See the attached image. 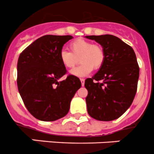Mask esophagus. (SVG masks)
I'll return each mask as SVG.
<instances>
[{
	"mask_svg": "<svg viewBox=\"0 0 154 154\" xmlns=\"http://www.w3.org/2000/svg\"><path fill=\"white\" fill-rule=\"evenodd\" d=\"M80 81H81V82H82V86H84V85H85L84 79H80Z\"/></svg>",
	"mask_w": 154,
	"mask_h": 154,
	"instance_id": "obj_1",
	"label": "esophagus"
}]
</instances>
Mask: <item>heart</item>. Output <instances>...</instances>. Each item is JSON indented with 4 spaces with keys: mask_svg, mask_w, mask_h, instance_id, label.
<instances>
[{
    "mask_svg": "<svg viewBox=\"0 0 154 154\" xmlns=\"http://www.w3.org/2000/svg\"><path fill=\"white\" fill-rule=\"evenodd\" d=\"M69 49L71 52L61 50L60 59L63 66L68 69H73L80 60L81 65L71 71L74 75H86L92 69H99L105 62V53L102 46L93 44L86 39H78L71 42Z\"/></svg>",
    "mask_w": 154,
    "mask_h": 154,
    "instance_id": "obj_1",
    "label": "heart"
}]
</instances>
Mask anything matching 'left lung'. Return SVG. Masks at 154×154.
Segmentation results:
<instances>
[{"instance_id": "obj_1", "label": "left lung", "mask_w": 154, "mask_h": 154, "mask_svg": "<svg viewBox=\"0 0 154 154\" xmlns=\"http://www.w3.org/2000/svg\"><path fill=\"white\" fill-rule=\"evenodd\" d=\"M101 45L105 62L98 72L85 81L88 115L98 121H110L129 108L137 88L140 68L131 46L113 35L86 36Z\"/></svg>"}]
</instances>
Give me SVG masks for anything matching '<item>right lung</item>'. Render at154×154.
<instances>
[{"label": "right lung", "mask_w": 154, "mask_h": 154, "mask_svg": "<svg viewBox=\"0 0 154 154\" xmlns=\"http://www.w3.org/2000/svg\"><path fill=\"white\" fill-rule=\"evenodd\" d=\"M69 35H46L35 40L20 53L17 62L18 91L26 109L36 119L53 121L66 116L70 102L82 86L79 79L69 75L60 53Z\"/></svg>", "instance_id": "1"}]
</instances>
